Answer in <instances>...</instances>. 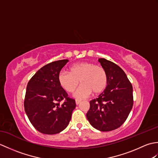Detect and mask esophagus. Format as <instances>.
Listing matches in <instances>:
<instances>
[{
  "label": "esophagus",
  "mask_w": 158,
  "mask_h": 158,
  "mask_svg": "<svg viewBox=\"0 0 158 158\" xmlns=\"http://www.w3.org/2000/svg\"><path fill=\"white\" fill-rule=\"evenodd\" d=\"M75 102H76V105H79L80 103L81 102V100H75Z\"/></svg>",
  "instance_id": "34e87169"
}]
</instances>
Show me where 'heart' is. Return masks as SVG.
<instances>
[{
  "label": "heart",
  "mask_w": 158,
  "mask_h": 158,
  "mask_svg": "<svg viewBox=\"0 0 158 158\" xmlns=\"http://www.w3.org/2000/svg\"><path fill=\"white\" fill-rule=\"evenodd\" d=\"M58 81L62 89L68 92L75 91L79 81L81 86L74 93L77 99H84L91 94L102 92L108 83V77L102 66L83 62L70 67V72L62 70L58 75Z\"/></svg>",
  "instance_id": "obj_1"
}]
</instances>
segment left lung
Returning a JSON list of instances; mask_svg holds the SVG:
<instances>
[{
	"instance_id": "1",
	"label": "left lung",
	"mask_w": 158,
	"mask_h": 158,
	"mask_svg": "<svg viewBox=\"0 0 158 158\" xmlns=\"http://www.w3.org/2000/svg\"><path fill=\"white\" fill-rule=\"evenodd\" d=\"M98 62L106 71L108 83L98 98L89 102L86 117L94 128L108 132L118 128L128 117L133 106V89L119 66L105 58Z\"/></svg>"
}]
</instances>
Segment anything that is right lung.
Segmentation results:
<instances>
[{
	"instance_id": "1",
	"label": "right lung",
	"mask_w": 158,
	"mask_h": 158,
	"mask_svg": "<svg viewBox=\"0 0 158 158\" xmlns=\"http://www.w3.org/2000/svg\"><path fill=\"white\" fill-rule=\"evenodd\" d=\"M69 60L48 64L36 72L26 88L24 109L30 122L45 135L60 133L68 126L75 100L69 98L58 81V75ZM65 99V102H60Z\"/></svg>"
}]
</instances>
